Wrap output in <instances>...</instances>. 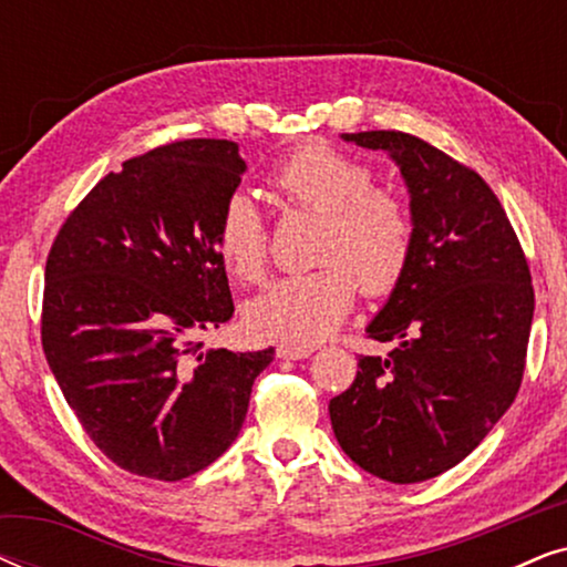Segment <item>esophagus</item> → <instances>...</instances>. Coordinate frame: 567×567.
<instances>
[{"label":"esophagus","mask_w":567,"mask_h":567,"mask_svg":"<svg viewBox=\"0 0 567 567\" xmlns=\"http://www.w3.org/2000/svg\"><path fill=\"white\" fill-rule=\"evenodd\" d=\"M278 359H289V361H299V359H307V355L315 353L312 346H297V343H281L276 348Z\"/></svg>","instance_id":"1"}]
</instances>
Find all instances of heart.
I'll return each mask as SVG.
<instances>
[{
    "label": "heart",
    "mask_w": 567,
    "mask_h": 567,
    "mask_svg": "<svg viewBox=\"0 0 567 567\" xmlns=\"http://www.w3.org/2000/svg\"><path fill=\"white\" fill-rule=\"evenodd\" d=\"M270 181L291 206L324 216L317 250L324 266L268 286L247 301L245 322L255 336L317 343L346 320L359 286L371 299L398 289L413 255V216L400 196L377 188L369 165L324 144L299 146ZM214 245L231 276L260 281L270 231L250 193L235 190L224 200Z\"/></svg>",
    "instance_id": "1"
}]
</instances>
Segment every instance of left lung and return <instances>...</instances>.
Segmentation results:
<instances>
[{"label": "left lung", "instance_id": "left-lung-1", "mask_svg": "<svg viewBox=\"0 0 567 567\" xmlns=\"http://www.w3.org/2000/svg\"><path fill=\"white\" fill-rule=\"evenodd\" d=\"M343 138L386 152L400 167L413 255L367 328L398 348L386 359L361 355L353 384L330 400L332 431L361 470L423 483L475 452L514 402L534 317L532 274L475 169L402 131Z\"/></svg>", "mask_w": 567, "mask_h": 567}]
</instances>
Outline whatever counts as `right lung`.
<instances>
[{
  "label": "right lung",
  "mask_w": 567,
  "mask_h": 567,
  "mask_svg": "<svg viewBox=\"0 0 567 567\" xmlns=\"http://www.w3.org/2000/svg\"><path fill=\"white\" fill-rule=\"evenodd\" d=\"M247 169L227 138L157 146L107 173L45 260L41 340L95 446L138 477H190L243 429L274 348L200 336L235 315L214 229Z\"/></svg>",
  "instance_id": "1"
}]
</instances>
